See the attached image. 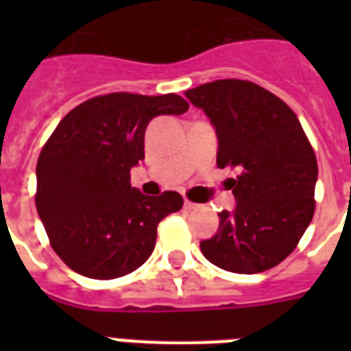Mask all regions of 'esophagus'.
<instances>
[{"label":"esophagus","mask_w":351,"mask_h":351,"mask_svg":"<svg viewBox=\"0 0 351 351\" xmlns=\"http://www.w3.org/2000/svg\"><path fill=\"white\" fill-rule=\"evenodd\" d=\"M184 208H186L187 211H193V209H198L200 206H198V204H195V202H191V200H187V198H186V202H184Z\"/></svg>","instance_id":"34e87169"}]
</instances>
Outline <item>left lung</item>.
<instances>
[{"label":"left lung","mask_w":351,"mask_h":351,"mask_svg":"<svg viewBox=\"0 0 351 351\" xmlns=\"http://www.w3.org/2000/svg\"><path fill=\"white\" fill-rule=\"evenodd\" d=\"M219 136L217 165L230 178L237 208L222 211L219 233L200 242L211 264L262 273L297 247L315 213L317 158L299 118L278 96L247 80H215L186 90Z\"/></svg>","instance_id":"1"}]
</instances>
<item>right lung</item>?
<instances>
[{
  "label": "right lung",
  "mask_w": 351,
  "mask_h": 351,
  "mask_svg": "<svg viewBox=\"0 0 351 351\" xmlns=\"http://www.w3.org/2000/svg\"><path fill=\"white\" fill-rule=\"evenodd\" d=\"M189 109L182 96L111 93L67 112L36 165V209L56 255L73 271L109 280L134 271L156 244V228L180 211L175 191L145 197L131 187L145 127Z\"/></svg>",
  "instance_id": "obj_1"
}]
</instances>
